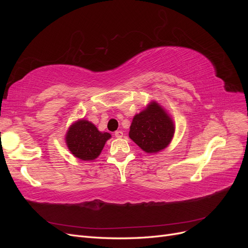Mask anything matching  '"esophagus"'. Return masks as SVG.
<instances>
[{"mask_svg":"<svg viewBox=\"0 0 248 248\" xmlns=\"http://www.w3.org/2000/svg\"><path fill=\"white\" fill-rule=\"evenodd\" d=\"M115 137L116 138H122L123 137V131H121V130H117V131H115Z\"/></svg>","mask_w":248,"mask_h":248,"instance_id":"esophagus-1","label":"esophagus"}]
</instances>
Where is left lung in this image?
I'll return each instance as SVG.
<instances>
[{
	"label": "left lung",
	"mask_w": 248,
	"mask_h": 248,
	"mask_svg": "<svg viewBox=\"0 0 248 248\" xmlns=\"http://www.w3.org/2000/svg\"><path fill=\"white\" fill-rule=\"evenodd\" d=\"M175 133L170 117L158 103L152 101L136 115L130 126L129 138L147 153H157L166 149Z\"/></svg>",
	"instance_id": "1"
}]
</instances>
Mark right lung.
I'll use <instances>...</instances> for the list:
<instances>
[{"mask_svg": "<svg viewBox=\"0 0 248 248\" xmlns=\"http://www.w3.org/2000/svg\"><path fill=\"white\" fill-rule=\"evenodd\" d=\"M110 137L108 132H101L93 123L81 119L69 127L66 133V144L74 156L89 161L99 156Z\"/></svg>", "mask_w": 248, "mask_h": 248, "instance_id": "right-lung-1", "label": "right lung"}]
</instances>
